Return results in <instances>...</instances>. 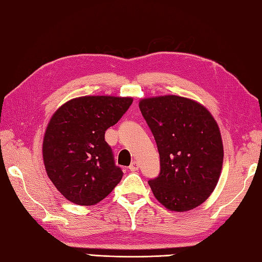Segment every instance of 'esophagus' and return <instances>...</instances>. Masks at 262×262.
<instances>
[{
	"mask_svg": "<svg viewBox=\"0 0 262 262\" xmlns=\"http://www.w3.org/2000/svg\"><path fill=\"white\" fill-rule=\"evenodd\" d=\"M138 169H139V163H138V162H132L131 165L129 166V170L132 171V172H135Z\"/></svg>",
	"mask_w": 262,
	"mask_h": 262,
	"instance_id": "1",
	"label": "esophagus"
}]
</instances>
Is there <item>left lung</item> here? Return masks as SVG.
Wrapping results in <instances>:
<instances>
[{
	"label": "left lung",
	"mask_w": 262,
	"mask_h": 262,
	"mask_svg": "<svg viewBox=\"0 0 262 262\" xmlns=\"http://www.w3.org/2000/svg\"><path fill=\"white\" fill-rule=\"evenodd\" d=\"M139 108L160 154V173L148 181L152 194L171 211L201 205L223 167V140L214 118L199 102L178 96L142 99Z\"/></svg>",
	"instance_id": "obj_1"
}]
</instances>
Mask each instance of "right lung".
Masks as SVG:
<instances>
[{"label":"right lung","instance_id":"add662e5","mask_svg":"<svg viewBox=\"0 0 262 262\" xmlns=\"http://www.w3.org/2000/svg\"><path fill=\"white\" fill-rule=\"evenodd\" d=\"M132 98L80 97L54 113L43 140V161L56 188L68 201L93 205L115 188L123 171L105 132L129 110Z\"/></svg>","mask_w":262,"mask_h":262}]
</instances>
